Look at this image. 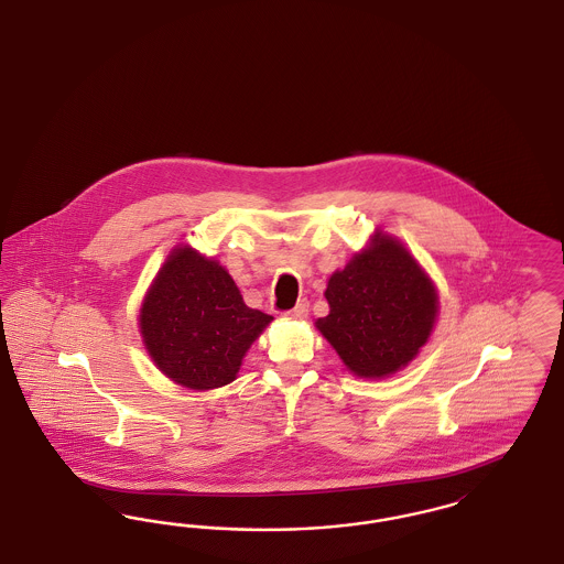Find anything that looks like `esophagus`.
<instances>
[{
    "mask_svg": "<svg viewBox=\"0 0 564 564\" xmlns=\"http://www.w3.org/2000/svg\"><path fill=\"white\" fill-rule=\"evenodd\" d=\"M306 315H308V302H306V300H300L290 313H285V317H288V319H294V322L306 319Z\"/></svg>",
    "mask_w": 564,
    "mask_h": 564,
    "instance_id": "1",
    "label": "esophagus"
}]
</instances>
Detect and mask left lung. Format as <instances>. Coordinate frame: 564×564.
<instances>
[{
    "label": "left lung",
    "instance_id": "obj_1",
    "mask_svg": "<svg viewBox=\"0 0 564 564\" xmlns=\"http://www.w3.org/2000/svg\"><path fill=\"white\" fill-rule=\"evenodd\" d=\"M329 313L315 322L350 375L380 380L403 370L430 343L440 295L400 239L375 230L325 288Z\"/></svg>",
    "mask_w": 564,
    "mask_h": 564
}]
</instances>
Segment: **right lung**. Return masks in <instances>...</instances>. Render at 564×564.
Returning a JSON list of instances; mask_svg holds the SVG:
<instances>
[{
  "instance_id": "add662e5",
  "label": "right lung",
  "mask_w": 564,
  "mask_h": 564,
  "mask_svg": "<svg viewBox=\"0 0 564 564\" xmlns=\"http://www.w3.org/2000/svg\"><path fill=\"white\" fill-rule=\"evenodd\" d=\"M137 322L162 375L192 391H212L237 378L272 317L242 302L217 260L177 245L143 295Z\"/></svg>"
}]
</instances>
